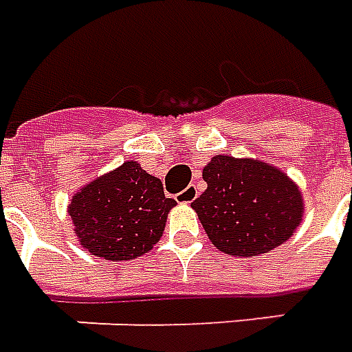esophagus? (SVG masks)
Instances as JSON below:
<instances>
[{"instance_id": "esophagus-1", "label": "esophagus", "mask_w": 352, "mask_h": 352, "mask_svg": "<svg viewBox=\"0 0 352 352\" xmlns=\"http://www.w3.org/2000/svg\"><path fill=\"white\" fill-rule=\"evenodd\" d=\"M199 195H201V193H199V189H197L195 186H189V188L184 189L182 193H178L176 199H178L180 203H193Z\"/></svg>"}]
</instances>
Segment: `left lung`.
Here are the masks:
<instances>
[{
    "mask_svg": "<svg viewBox=\"0 0 352 352\" xmlns=\"http://www.w3.org/2000/svg\"><path fill=\"white\" fill-rule=\"evenodd\" d=\"M208 188L193 201L206 235L231 256H260L286 243L303 216L300 188L256 159L212 157L203 168Z\"/></svg>",
    "mask_w": 352,
    "mask_h": 352,
    "instance_id": "obj_1",
    "label": "left lung"
}]
</instances>
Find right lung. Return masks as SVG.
<instances>
[{"label": "right lung", "instance_id": "right-lung-1", "mask_svg": "<svg viewBox=\"0 0 352 352\" xmlns=\"http://www.w3.org/2000/svg\"><path fill=\"white\" fill-rule=\"evenodd\" d=\"M174 199L136 161L92 180L72 197L69 216L83 248L104 260L140 258L163 236Z\"/></svg>", "mask_w": 352, "mask_h": 352}]
</instances>
